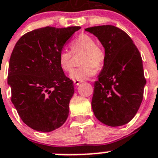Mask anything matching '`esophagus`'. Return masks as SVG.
<instances>
[{"instance_id":"obj_1","label":"esophagus","mask_w":158,"mask_h":158,"mask_svg":"<svg viewBox=\"0 0 158 158\" xmlns=\"http://www.w3.org/2000/svg\"><path fill=\"white\" fill-rule=\"evenodd\" d=\"M80 83H81V81H79V80H74V83H75V85L78 86L80 84Z\"/></svg>"}]
</instances>
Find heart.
Here are the masks:
<instances>
[{"label":"heart","instance_id":"obj_1","mask_svg":"<svg viewBox=\"0 0 158 158\" xmlns=\"http://www.w3.org/2000/svg\"><path fill=\"white\" fill-rule=\"evenodd\" d=\"M71 53L67 49H61L58 54L59 66L64 72L69 73L73 68V53L74 55L83 52L80 60V67L74 70L70 78L75 80H83L96 74L97 68L102 66L105 61V52L102 48L97 45L95 40L86 34L79 35L70 44Z\"/></svg>","mask_w":158,"mask_h":158}]
</instances>
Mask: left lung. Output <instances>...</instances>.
<instances>
[{"instance_id": "8db88e82", "label": "left lung", "mask_w": 158, "mask_h": 158, "mask_svg": "<svg viewBox=\"0 0 158 158\" xmlns=\"http://www.w3.org/2000/svg\"><path fill=\"white\" fill-rule=\"evenodd\" d=\"M105 48L103 69L94 83L92 108L100 122L119 127L131 120L143 101L146 79L142 58L132 40L112 25L86 28Z\"/></svg>"}]
</instances>
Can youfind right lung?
I'll return each mask as SVG.
<instances>
[{
	"label": "right lung",
	"instance_id": "add662e5",
	"mask_svg": "<svg viewBox=\"0 0 158 158\" xmlns=\"http://www.w3.org/2000/svg\"><path fill=\"white\" fill-rule=\"evenodd\" d=\"M80 27L35 29L23 35L10 59L11 101L24 123L49 132L64 124L74 83L58 64V54Z\"/></svg>",
	"mask_w": 158,
	"mask_h": 158
}]
</instances>
